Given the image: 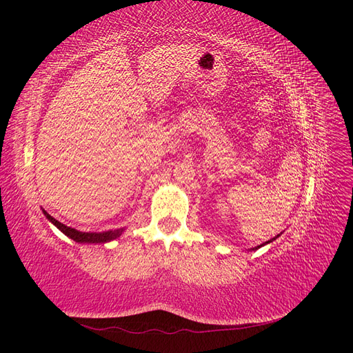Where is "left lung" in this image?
I'll list each match as a JSON object with an SVG mask.
<instances>
[{
    "mask_svg": "<svg viewBox=\"0 0 353 353\" xmlns=\"http://www.w3.org/2000/svg\"><path fill=\"white\" fill-rule=\"evenodd\" d=\"M283 234V232H281ZM281 234H279V236H275L274 239H271V240H268V241H265V243H262V244H259V245H256V248H253V249H250V250H258V249H261L262 248V245H265V244H270V243H272L275 239H279L280 236H281Z\"/></svg>",
    "mask_w": 353,
    "mask_h": 353,
    "instance_id": "8db88e82",
    "label": "left lung"
}]
</instances>
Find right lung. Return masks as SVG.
<instances>
[{
    "label": "right lung",
    "instance_id": "obj_1",
    "mask_svg": "<svg viewBox=\"0 0 353 353\" xmlns=\"http://www.w3.org/2000/svg\"><path fill=\"white\" fill-rule=\"evenodd\" d=\"M42 213H44L46 218L52 223V225L57 227L63 234H65V236H68L69 239H72L77 243H95V244L101 243V244H104V243H109L112 240H116L117 237H121L122 232L125 231V228H117V230L103 231V232H83V231L74 230L72 227L65 225V223L59 222L56 218H52L46 209H42Z\"/></svg>",
    "mask_w": 353,
    "mask_h": 353
}]
</instances>
